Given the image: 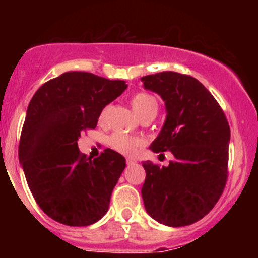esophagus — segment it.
Here are the masks:
<instances>
[{
    "instance_id": "1",
    "label": "esophagus",
    "mask_w": 258,
    "mask_h": 258,
    "mask_svg": "<svg viewBox=\"0 0 258 258\" xmlns=\"http://www.w3.org/2000/svg\"><path fill=\"white\" fill-rule=\"evenodd\" d=\"M126 162H127V165H133V164H136V160L135 159H127L126 160Z\"/></svg>"
}]
</instances>
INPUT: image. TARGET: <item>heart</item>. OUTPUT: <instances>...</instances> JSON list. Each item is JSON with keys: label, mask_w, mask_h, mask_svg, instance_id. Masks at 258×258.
Masks as SVG:
<instances>
[{"label": "heart", "mask_w": 258, "mask_h": 258, "mask_svg": "<svg viewBox=\"0 0 258 258\" xmlns=\"http://www.w3.org/2000/svg\"><path fill=\"white\" fill-rule=\"evenodd\" d=\"M131 106L133 111L137 114L141 120L154 119L159 111V103L154 96L147 92H138L131 97ZM108 106H105L99 114V121L104 122L108 112ZM144 142L138 137H132V136L123 135V133L115 132L109 137V146H110L115 152L123 154V155H135L136 153L143 147Z\"/></svg>", "instance_id": "obj_1"}]
</instances>
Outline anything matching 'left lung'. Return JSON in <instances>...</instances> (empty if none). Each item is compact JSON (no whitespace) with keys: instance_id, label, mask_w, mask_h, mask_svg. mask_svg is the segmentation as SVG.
<instances>
[{"instance_id":"left-lung-1","label":"left lung","mask_w":258,"mask_h":258,"mask_svg":"<svg viewBox=\"0 0 258 258\" xmlns=\"http://www.w3.org/2000/svg\"><path fill=\"white\" fill-rule=\"evenodd\" d=\"M142 80L147 90L161 96L167 110L150 149L174 156L167 167L143 162L144 206L165 226H189L209 214L224 190L229 123L215 97L193 76L162 72Z\"/></svg>"}]
</instances>
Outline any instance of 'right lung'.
Returning a JSON list of instances; mask_svg holds the SVG:
<instances>
[{"mask_svg": "<svg viewBox=\"0 0 258 258\" xmlns=\"http://www.w3.org/2000/svg\"><path fill=\"white\" fill-rule=\"evenodd\" d=\"M126 87L121 80L70 72L44 82L30 100L18 154L32 197L52 220L86 227L108 211L126 160L109 148L86 158L78 139L96 128L103 108Z\"/></svg>", "mask_w": 258, "mask_h": 258, "instance_id": "obj_1", "label": "right lung"}]
</instances>
